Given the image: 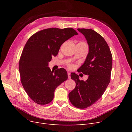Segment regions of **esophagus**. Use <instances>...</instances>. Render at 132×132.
<instances>
[{"label": "esophagus", "instance_id": "esophagus-1", "mask_svg": "<svg viewBox=\"0 0 132 132\" xmlns=\"http://www.w3.org/2000/svg\"><path fill=\"white\" fill-rule=\"evenodd\" d=\"M67 75H68V79H71V74H70V73H68Z\"/></svg>", "mask_w": 132, "mask_h": 132}]
</instances>
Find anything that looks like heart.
Masks as SVG:
<instances>
[{"mask_svg":"<svg viewBox=\"0 0 132 132\" xmlns=\"http://www.w3.org/2000/svg\"><path fill=\"white\" fill-rule=\"evenodd\" d=\"M78 44H86L84 42H79ZM68 67L70 68V69H73V67H74V66L72 64H69L68 65Z\"/></svg>","mask_w":132,"mask_h":132,"instance_id":"heart-1","label":"heart"}]
</instances>
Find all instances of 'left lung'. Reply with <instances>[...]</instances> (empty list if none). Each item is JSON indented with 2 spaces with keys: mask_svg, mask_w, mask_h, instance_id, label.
I'll use <instances>...</instances> for the list:
<instances>
[{
  "mask_svg": "<svg viewBox=\"0 0 132 132\" xmlns=\"http://www.w3.org/2000/svg\"><path fill=\"white\" fill-rule=\"evenodd\" d=\"M85 36L89 45V53L78 72L88 75L85 81L79 75L71 74L75 82L74 89L68 97L75 107L85 109L97 101L109 84L112 67V56L106 42L101 35L91 29H78Z\"/></svg>",
  "mask_w": 132,
  "mask_h": 132,
  "instance_id": "obj_1",
  "label": "left lung"
}]
</instances>
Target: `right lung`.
I'll return each instance as SVG.
<instances>
[{
    "label": "right lung",
    "instance_id": "right-lung-1",
    "mask_svg": "<svg viewBox=\"0 0 132 132\" xmlns=\"http://www.w3.org/2000/svg\"><path fill=\"white\" fill-rule=\"evenodd\" d=\"M77 35L71 28H51L36 32L27 42L19 60L20 79L26 93L38 104L50 103L55 89L67 79L65 69L51 71L48 62L66 40Z\"/></svg>",
    "mask_w": 132,
    "mask_h": 132
}]
</instances>
